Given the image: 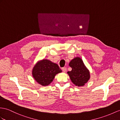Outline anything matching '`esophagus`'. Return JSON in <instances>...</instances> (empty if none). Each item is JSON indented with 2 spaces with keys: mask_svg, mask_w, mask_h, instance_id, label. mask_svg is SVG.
<instances>
[{
  "mask_svg": "<svg viewBox=\"0 0 120 120\" xmlns=\"http://www.w3.org/2000/svg\"><path fill=\"white\" fill-rule=\"evenodd\" d=\"M62 70L64 72H66L67 71V68L66 67H64V68H62Z\"/></svg>",
  "mask_w": 120,
  "mask_h": 120,
  "instance_id": "obj_1",
  "label": "esophagus"
}]
</instances>
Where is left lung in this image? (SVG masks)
Here are the masks:
<instances>
[{"label":"left lung","mask_w":120,"mask_h":120,"mask_svg":"<svg viewBox=\"0 0 120 120\" xmlns=\"http://www.w3.org/2000/svg\"><path fill=\"white\" fill-rule=\"evenodd\" d=\"M69 65L72 68V70L67 73L72 82L78 86H83L89 80L90 75L82 60L80 57H75L70 62Z\"/></svg>","instance_id":"1"}]
</instances>
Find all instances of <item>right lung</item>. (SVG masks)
Listing matches in <instances>:
<instances>
[{"mask_svg":"<svg viewBox=\"0 0 120 120\" xmlns=\"http://www.w3.org/2000/svg\"><path fill=\"white\" fill-rule=\"evenodd\" d=\"M60 72L62 70L57 64L48 60H43L34 66L32 74L38 83L46 86L51 83L56 74Z\"/></svg>","mask_w":120,"mask_h":120,"instance_id":"add662e5","label":"right lung"}]
</instances>
